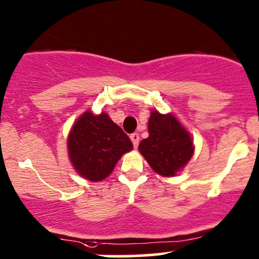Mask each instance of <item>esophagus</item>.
<instances>
[{
	"label": "esophagus",
	"mask_w": 259,
	"mask_h": 259,
	"mask_svg": "<svg viewBox=\"0 0 259 259\" xmlns=\"http://www.w3.org/2000/svg\"><path fill=\"white\" fill-rule=\"evenodd\" d=\"M130 139H132L133 145H134V147L136 149L139 145V141H140V136H139V134H136V133H134V134L130 135Z\"/></svg>",
	"instance_id": "esophagus-1"
}]
</instances>
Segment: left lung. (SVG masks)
<instances>
[{
	"label": "left lung",
	"mask_w": 259,
	"mask_h": 259,
	"mask_svg": "<svg viewBox=\"0 0 259 259\" xmlns=\"http://www.w3.org/2000/svg\"><path fill=\"white\" fill-rule=\"evenodd\" d=\"M149 138L139 145V151L150 167L163 177H175L186 167L193 153L194 144L190 133L172 113H150Z\"/></svg>",
	"instance_id": "8db88e82"
}]
</instances>
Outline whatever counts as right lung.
<instances>
[{
	"label": "right lung",
	"mask_w": 259,
	"mask_h": 259,
	"mask_svg": "<svg viewBox=\"0 0 259 259\" xmlns=\"http://www.w3.org/2000/svg\"><path fill=\"white\" fill-rule=\"evenodd\" d=\"M133 143L106 112L86 110L78 116L67 136L71 164L81 177L91 182L106 180Z\"/></svg>",
	"instance_id": "add662e5"
}]
</instances>
